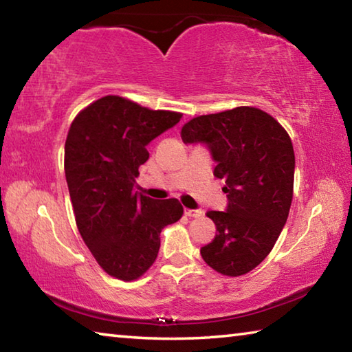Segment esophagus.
<instances>
[{"mask_svg":"<svg viewBox=\"0 0 352 352\" xmlns=\"http://www.w3.org/2000/svg\"><path fill=\"white\" fill-rule=\"evenodd\" d=\"M184 214H186L188 217H201L204 216V211L201 210H184Z\"/></svg>","mask_w":352,"mask_h":352,"instance_id":"1","label":"esophagus"}]
</instances>
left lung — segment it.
<instances>
[{
  "label": "left lung",
  "instance_id": "1",
  "mask_svg": "<svg viewBox=\"0 0 352 352\" xmlns=\"http://www.w3.org/2000/svg\"><path fill=\"white\" fill-rule=\"evenodd\" d=\"M182 140L208 146L228 197L226 211L206 212L217 233L200 248L201 258L222 275H245L272 252L289 216L295 174L290 136L269 113L236 107L190 119Z\"/></svg>",
  "mask_w": 352,
  "mask_h": 352
}]
</instances>
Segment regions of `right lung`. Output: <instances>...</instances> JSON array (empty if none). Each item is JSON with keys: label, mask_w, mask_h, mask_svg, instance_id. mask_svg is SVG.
<instances>
[{"label": "right lung", "mask_w": 352, "mask_h": 352, "mask_svg": "<svg viewBox=\"0 0 352 352\" xmlns=\"http://www.w3.org/2000/svg\"><path fill=\"white\" fill-rule=\"evenodd\" d=\"M180 118L104 96L71 122L65 177L76 225L110 276L133 281L144 275L157 259L162 230L183 216L177 199L153 200L133 190L140 166L148 160L147 144Z\"/></svg>", "instance_id": "add662e5"}]
</instances>
